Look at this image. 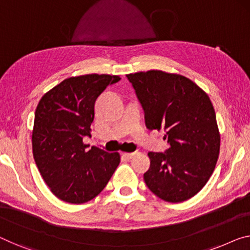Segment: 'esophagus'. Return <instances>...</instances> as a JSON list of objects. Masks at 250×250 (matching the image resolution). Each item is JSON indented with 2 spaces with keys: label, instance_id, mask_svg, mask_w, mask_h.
Here are the masks:
<instances>
[{
  "label": "esophagus",
  "instance_id": "1",
  "mask_svg": "<svg viewBox=\"0 0 250 250\" xmlns=\"http://www.w3.org/2000/svg\"><path fill=\"white\" fill-rule=\"evenodd\" d=\"M136 154H137V152H125V154L122 156H124V157L126 158V159H130V158H132Z\"/></svg>",
  "mask_w": 250,
  "mask_h": 250
}]
</instances>
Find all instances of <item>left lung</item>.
Instances as JSON below:
<instances>
[{"mask_svg":"<svg viewBox=\"0 0 250 250\" xmlns=\"http://www.w3.org/2000/svg\"><path fill=\"white\" fill-rule=\"evenodd\" d=\"M145 112L149 130L165 132L168 148L149 151L145 183L167 202H183L199 193L213 173L220 135L213 105L191 80L162 70L126 75Z\"/></svg>","mask_w":250,"mask_h":250,"instance_id":"left-lung-1","label":"left lung"}]
</instances>
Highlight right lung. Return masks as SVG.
<instances>
[{
  "mask_svg": "<svg viewBox=\"0 0 250 250\" xmlns=\"http://www.w3.org/2000/svg\"><path fill=\"white\" fill-rule=\"evenodd\" d=\"M119 76L89 74L69 77L39 101L32 131L33 158L43 181L65 202L81 204L105 188L120 163L118 152L87 150L96 99Z\"/></svg>",
  "mask_w": 250,
  "mask_h": 250,
  "instance_id": "obj_1",
  "label": "right lung"
}]
</instances>
